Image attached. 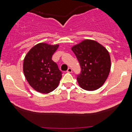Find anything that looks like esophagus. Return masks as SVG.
<instances>
[{
	"instance_id": "esophagus-1",
	"label": "esophagus",
	"mask_w": 132,
	"mask_h": 132,
	"mask_svg": "<svg viewBox=\"0 0 132 132\" xmlns=\"http://www.w3.org/2000/svg\"><path fill=\"white\" fill-rule=\"evenodd\" d=\"M67 72L68 73H71L72 72V69H71V68H69L67 70Z\"/></svg>"
}]
</instances>
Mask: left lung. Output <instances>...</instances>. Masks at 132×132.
<instances>
[{"instance_id": "obj_1", "label": "left lung", "mask_w": 132, "mask_h": 132, "mask_svg": "<svg viewBox=\"0 0 132 132\" xmlns=\"http://www.w3.org/2000/svg\"><path fill=\"white\" fill-rule=\"evenodd\" d=\"M80 64L82 71L77 76L81 88L95 91L102 87L110 71V54L105 47L97 41L84 39L71 47Z\"/></svg>"}]
</instances>
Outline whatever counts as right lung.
<instances>
[{"mask_svg":"<svg viewBox=\"0 0 132 132\" xmlns=\"http://www.w3.org/2000/svg\"><path fill=\"white\" fill-rule=\"evenodd\" d=\"M59 45L40 43L33 46L23 59V71L28 83L36 91L49 93L58 87L61 71L52 60Z\"/></svg>","mask_w":132,"mask_h":132,"instance_id":"right-lung-1","label":"right lung"}]
</instances>
